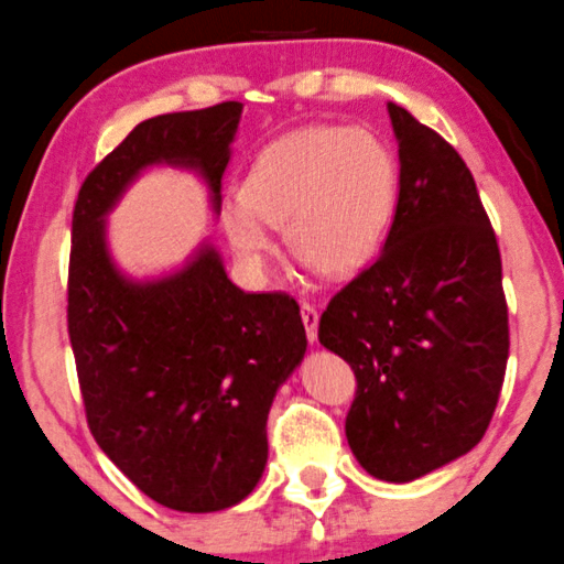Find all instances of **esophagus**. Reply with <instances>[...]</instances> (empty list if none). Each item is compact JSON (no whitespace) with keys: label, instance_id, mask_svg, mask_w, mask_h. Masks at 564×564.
Instances as JSON below:
<instances>
[{"label":"esophagus","instance_id":"obj_1","mask_svg":"<svg viewBox=\"0 0 564 564\" xmlns=\"http://www.w3.org/2000/svg\"><path fill=\"white\" fill-rule=\"evenodd\" d=\"M300 313H302V324H305V332H307V340H316L318 335V311L316 305H311V302H302L300 305Z\"/></svg>","mask_w":564,"mask_h":564}]
</instances>
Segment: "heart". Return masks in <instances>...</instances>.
Returning a JSON list of instances; mask_svg holds the SVG:
<instances>
[{
	"label": "heart",
	"mask_w": 564,
	"mask_h": 564,
	"mask_svg": "<svg viewBox=\"0 0 564 564\" xmlns=\"http://www.w3.org/2000/svg\"><path fill=\"white\" fill-rule=\"evenodd\" d=\"M224 207V232L248 267L272 251L283 227L294 257L324 275H354L387 240L400 170L381 140L348 127H307L264 148Z\"/></svg>",
	"instance_id": "obj_1"
}]
</instances>
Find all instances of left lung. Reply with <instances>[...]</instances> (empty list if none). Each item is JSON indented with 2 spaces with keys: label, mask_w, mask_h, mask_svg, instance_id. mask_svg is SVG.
Masks as SVG:
<instances>
[{
  "label": "left lung",
  "mask_w": 564,
  "mask_h": 564,
  "mask_svg": "<svg viewBox=\"0 0 564 564\" xmlns=\"http://www.w3.org/2000/svg\"><path fill=\"white\" fill-rule=\"evenodd\" d=\"M400 197L383 251L329 300L318 340L351 365L346 437L370 476L408 484L484 437L508 365L495 229L446 140L389 102Z\"/></svg>",
  "instance_id": "1"
}]
</instances>
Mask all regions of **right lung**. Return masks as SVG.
I'll return each instance as SVG.
<instances>
[{"mask_svg":"<svg viewBox=\"0 0 564 564\" xmlns=\"http://www.w3.org/2000/svg\"><path fill=\"white\" fill-rule=\"evenodd\" d=\"M240 102L138 123L83 181L73 213L67 329L88 430L159 506L210 513L246 500L267 465V413L305 357L297 300L246 294L203 246L183 270L132 281L105 216L151 164L197 170L221 210Z\"/></svg>","mask_w":564,"mask_h":564,"instance_id":"obj_1","label":"right lung"}]
</instances>
